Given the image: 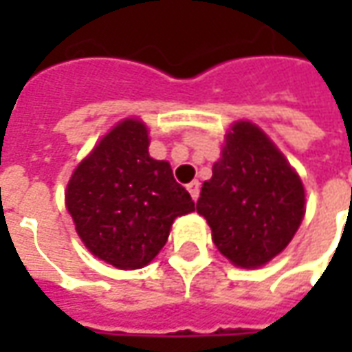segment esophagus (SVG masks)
<instances>
[{
    "instance_id": "esophagus-1",
    "label": "esophagus",
    "mask_w": 352,
    "mask_h": 352,
    "mask_svg": "<svg viewBox=\"0 0 352 352\" xmlns=\"http://www.w3.org/2000/svg\"><path fill=\"white\" fill-rule=\"evenodd\" d=\"M186 188H188V192H190L192 199L196 201V199H198V196H199V183H198V181H192V183H188V184H186Z\"/></svg>"
}]
</instances>
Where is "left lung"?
I'll list each match as a JSON object with an SVG mask.
<instances>
[{"label":"left lung","mask_w":352,"mask_h":352,"mask_svg":"<svg viewBox=\"0 0 352 352\" xmlns=\"http://www.w3.org/2000/svg\"><path fill=\"white\" fill-rule=\"evenodd\" d=\"M303 206V184L287 158L256 124L239 120L226 133L196 211L232 264L260 267L292 241Z\"/></svg>","instance_id":"1"}]
</instances>
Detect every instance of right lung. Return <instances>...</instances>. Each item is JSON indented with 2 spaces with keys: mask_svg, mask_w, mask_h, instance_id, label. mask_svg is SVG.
<instances>
[{
  "mask_svg": "<svg viewBox=\"0 0 352 352\" xmlns=\"http://www.w3.org/2000/svg\"><path fill=\"white\" fill-rule=\"evenodd\" d=\"M65 207L94 256L138 270L162 251L173 221L192 213L194 201L168 162L148 156L145 124L126 118L73 171Z\"/></svg>",
  "mask_w": 352,
  "mask_h": 352,
  "instance_id": "add662e5",
  "label": "right lung"
}]
</instances>
